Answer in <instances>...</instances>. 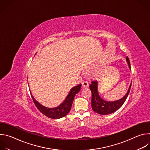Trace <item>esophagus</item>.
Masks as SVG:
<instances>
[{
  "label": "esophagus",
  "mask_w": 150,
  "mask_h": 150,
  "mask_svg": "<svg viewBox=\"0 0 150 150\" xmlns=\"http://www.w3.org/2000/svg\"><path fill=\"white\" fill-rule=\"evenodd\" d=\"M82 87L83 88H88L89 87V85L87 81H83L82 82Z\"/></svg>",
  "instance_id": "obj_1"
}]
</instances>
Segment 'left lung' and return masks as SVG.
<instances>
[{"label": "left lung", "mask_w": 150, "mask_h": 150, "mask_svg": "<svg viewBox=\"0 0 150 150\" xmlns=\"http://www.w3.org/2000/svg\"><path fill=\"white\" fill-rule=\"evenodd\" d=\"M126 60L128 67L129 68V69L131 70V64L128 57H126ZM131 83L132 81L127 93L122 98L115 101H110L103 100L100 96L99 93L98 91V81H92L91 84L90 85V88L92 93L91 107L93 111L102 115H110L117 111L121 108L125 101H126L131 90Z\"/></svg>", "instance_id": "1"}]
</instances>
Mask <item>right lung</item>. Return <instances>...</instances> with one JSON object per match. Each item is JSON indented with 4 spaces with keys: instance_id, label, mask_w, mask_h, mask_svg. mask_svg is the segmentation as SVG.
<instances>
[{
    "instance_id": "add662e5",
    "label": "right lung",
    "mask_w": 150,
    "mask_h": 150,
    "mask_svg": "<svg viewBox=\"0 0 150 150\" xmlns=\"http://www.w3.org/2000/svg\"><path fill=\"white\" fill-rule=\"evenodd\" d=\"M81 87V83L72 88L65 100H64L59 105L53 108H49L42 105L37 101L35 100V99L32 95L31 93V95L33 100L37 107V108L40 110V112L41 113L45 115V116L49 118L57 119L65 116L69 113L71 109L74 97L75 95L80 91Z\"/></svg>"
}]
</instances>
